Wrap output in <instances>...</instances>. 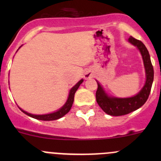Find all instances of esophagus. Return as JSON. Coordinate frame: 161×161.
Instances as JSON below:
<instances>
[{"label": "esophagus", "instance_id": "1", "mask_svg": "<svg viewBox=\"0 0 161 161\" xmlns=\"http://www.w3.org/2000/svg\"><path fill=\"white\" fill-rule=\"evenodd\" d=\"M84 77H85V79H90V78H91V73L86 72L85 74V76H84Z\"/></svg>", "mask_w": 161, "mask_h": 161}]
</instances>
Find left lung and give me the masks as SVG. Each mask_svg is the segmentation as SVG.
I'll use <instances>...</instances> for the list:
<instances>
[{
	"label": "left lung",
	"instance_id": "1",
	"mask_svg": "<svg viewBox=\"0 0 161 161\" xmlns=\"http://www.w3.org/2000/svg\"><path fill=\"white\" fill-rule=\"evenodd\" d=\"M129 42L138 48L142 55L146 72V82L142 90L136 95L127 98L111 97L108 95L103 86L97 81V88L96 92V99L99 106L108 114L111 116H121L139 109L147 102L150 93L153 81V68L151 63L150 56L142 42L130 36Z\"/></svg>",
	"mask_w": 161,
	"mask_h": 161
}]
</instances>
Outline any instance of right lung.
I'll return each mask as SVG.
<instances>
[{
	"label": "right lung",
	"mask_w": 161,
	"mask_h": 161,
	"mask_svg": "<svg viewBox=\"0 0 161 161\" xmlns=\"http://www.w3.org/2000/svg\"><path fill=\"white\" fill-rule=\"evenodd\" d=\"M82 82H83V79H81L80 81H79V82H78L77 83H76L75 85L71 89L70 91H69V97H68V100H67V101H66V103H64V104L63 105V106L61 107L59 110H58L57 111L53 112V113L46 114H32L28 113V112L23 111L22 108H19V109L23 112L24 114H25L26 115H28V116L31 117V118H35V119H37V120H41V121H53V120L59 119V118H62L63 116H64L66 114L69 113V111L71 110V106H72V103H73V102H74L75 93L76 90H78V88L79 87V86L82 83Z\"/></svg>",
	"instance_id": "right-lung-1"
}]
</instances>
